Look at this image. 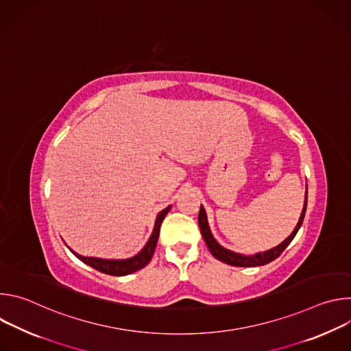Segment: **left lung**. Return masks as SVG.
I'll return each instance as SVG.
<instances>
[{
	"instance_id": "left-lung-1",
	"label": "left lung",
	"mask_w": 351,
	"mask_h": 351,
	"mask_svg": "<svg viewBox=\"0 0 351 351\" xmlns=\"http://www.w3.org/2000/svg\"><path fill=\"white\" fill-rule=\"evenodd\" d=\"M306 210H307V193H306V202H304V208H303V213L302 215H300V219H298V223L297 226L294 228V230L291 232V234L285 240L282 241L279 245L268 250V252H264V253H257L254 256H243V254H237V253H233L230 252V250H226L225 247H222L213 236L211 230H210V226H208V221H207V214H206V210L204 207L202 206L199 207V213H198V226H199V230H202V234L210 248L211 254L225 263V264H229L232 267H260V265H265V264H269L271 261H274L275 258H278L282 253L283 250L290 244V241L294 239V236L297 234L300 226H302L303 223V219H304V215H306Z\"/></svg>"
}]
</instances>
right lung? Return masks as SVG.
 Returning <instances> with one entry per match:
<instances>
[{"instance_id":"add662e5","label":"right lung","mask_w":351,"mask_h":351,"mask_svg":"<svg viewBox=\"0 0 351 351\" xmlns=\"http://www.w3.org/2000/svg\"><path fill=\"white\" fill-rule=\"evenodd\" d=\"M169 210H171V206L167 207L165 210H162L157 215V221H156V225H154L153 234L149 236L147 244L143 247L141 252L138 254H136L134 257H132V258H128V260H103V258H95V257H83V256L75 253L73 250H71V248L69 250L80 261H83L84 264L90 265L91 268H94L99 272L107 274V275H112V276L129 275L132 272H136V271L144 268L149 261H152V257L154 254V250H156V245H157V241H158L161 223H162L165 215L169 213Z\"/></svg>"}]
</instances>
